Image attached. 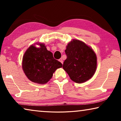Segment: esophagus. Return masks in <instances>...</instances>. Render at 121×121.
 Here are the masks:
<instances>
[{
	"instance_id": "obj_1",
	"label": "esophagus",
	"mask_w": 121,
	"mask_h": 121,
	"mask_svg": "<svg viewBox=\"0 0 121 121\" xmlns=\"http://www.w3.org/2000/svg\"><path fill=\"white\" fill-rule=\"evenodd\" d=\"M59 61H60V62H61V63H62V64H63V60H62V59H59Z\"/></svg>"
}]
</instances>
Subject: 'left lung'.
Returning <instances> with one entry per match:
<instances>
[{
  "label": "left lung",
  "mask_w": 121,
  "mask_h": 121,
  "mask_svg": "<svg viewBox=\"0 0 121 121\" xmlns=\"http://www.w3.org/2000/svg\"><path fill=\"white\" fill-rule=\"evenodd\" d=\"M65 52L67 58L63 68L71 80L82 83L93 77L97 69V58L91 47L82 41L73 39L67 44Z\"/></svg>",
  "instance_id": "left-lung-1"
}]
</instances>
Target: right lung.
Returning <instances> with one entry per match:
<instances>
[{
    "label": "right lung",
    "instance_id": "obj_1",
    "mask_svg": "<svg viewBox=\"0 0 121 121\" xmlns=\"http://www.w3.org/2000/svg\"><path fill=\"white\" fill-rule=\"evenodd\" d=\"M35 44L40 46L37 48ZM22 69L30 81L45 84L50 80L53 73L62 65L54 59L52 53L48 51L43 43L31 45L26 51L22 62Z\"/></svg>",
    "mask_w": 121,
    "mask_h": 121
}]
</instances>
